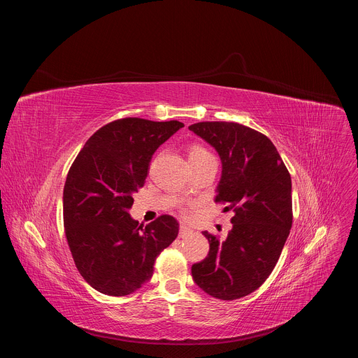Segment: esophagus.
I'll use <instances>...</instances> for the list:
<instances>
[{
	"label": "esophagus",
	"mask_w": 358,
	"mask_h": 358,
	"mask_svg": "<svg viewBox=\"0 0 358 358\" xmlns=\"http://www.w3.org/2000/svg\"><path fill=\"white\" fill-rule=\"evenodd\" d=\"M191 234H192V229H191V228H188V227L184 225V224L180 225V238L188 236V235H191Z\"/></svg>",
	"instance_id": "obj_1"
}]
</instances>
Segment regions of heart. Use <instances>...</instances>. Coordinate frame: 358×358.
Listing matches in <instances>:
<instances>
[{
  "label": "heart",
  "mask_w": 358,
  "mask_h": 358,
  "mask_svg": "<svg viewBox=\"0 0 358 358\" xmlns=\"http://www.w3.org/2000/svg\"><path fill=\"white\" fill-rule=\"evenodd\" d=\"M208 156H213V155H211V152H210L206 147H202V145H199V144H192V145L189 147V155H188L189 162H191V160H199V159L208 157Z\"/></svg>",
  "instance_id": "b5f03b06"
}]
</instances>
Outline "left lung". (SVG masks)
<instances>
[{
	"label": "left lung",
	"mask_w": 358,
	"mask_h": 358,
	"mask_svg": "<svg viewBox=\"0 0 358 358\" xmlns=\"http://www.w3.org/2000/svg\"><path fill=\"white\" fill-rule=\"evenodd\" d=\"M211 144L222 174L215 202L232 210L227 239L203 232L207 258L191 268L194 282L213 297L235 300L257 290L272 273L292 228V180L273 143L232 122L188 127Z\"/></svg>",
	"instance_id": "8db88e82"
}]
</instances>
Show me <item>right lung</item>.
Segmentation results:
<instances>
[{"label": "right lung", "mask_w": 358, "mask_h": 358, "mask_svg": "<svg viewBox=\"0 0 358 358\" xmlns=\"http://www.w3.org/2000/svg\"><path fill=\"white\" fill-rule=\"evenodd\" d=\"M181 127L177 120H115L99 129L73 162L64 188L65 235L79 273L97 292L126 296L140 289L177 238L171 215L143 228L129 210L152 155Z\"/></svg>", "instance_id": "obj_1"}]
</instances>
